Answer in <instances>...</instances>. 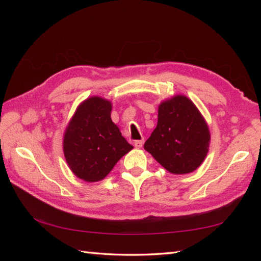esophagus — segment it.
Here are the masks:
<instances>
[{
  "label": "esophagus",
  "instance_id": "obj_1",
  "mask_svg": "<svg viewBox=\"0 0 261 261\" xmlns=\"http://www.w3.org/2000/svg\"><path fill=\"white\" fill-rule=\"evenodd\" d=\"M143 146V139L142 140H137L135 141V147L136 148H141Z\"/></svg>",
  "mask_w": 261,
  "mask_h": 261
}]
</instances>
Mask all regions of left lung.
<instances>
[{
	"instance_id": "left-lung-1",
	"label": "left lung",
	"mask_w": 261,
	"mask_h": 261,
	"mask_svg": "<svg viewBox=\"0 0 261 261\" xmlns=\"http://www.w3.org/2000/svg\"><path fill=\"white\" fill-rule=\"evenodd\" d=\"M210 140L207 123L195 104L176 95L160 103L157 126L143 147L169 173L184 175L204 162Z\"/></svg>"
}]
</instances>
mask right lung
<instances>
[{"mask_svg":"<svg viewBox=\"0 0 261 261\" xmlns=\"http://www.w3.org/2000/svg\"><path fill=\"white\" fill-rule=\"evenodd\" d=\"M112 103L99 96L85 99L77 108L64 135V154L79 178L102 180L132 148L111 120Z\"/></svg>","mask_w":261,"mask_h":261,"instance_id":"right-lung-1","label":"right lung"}]
</instances>
